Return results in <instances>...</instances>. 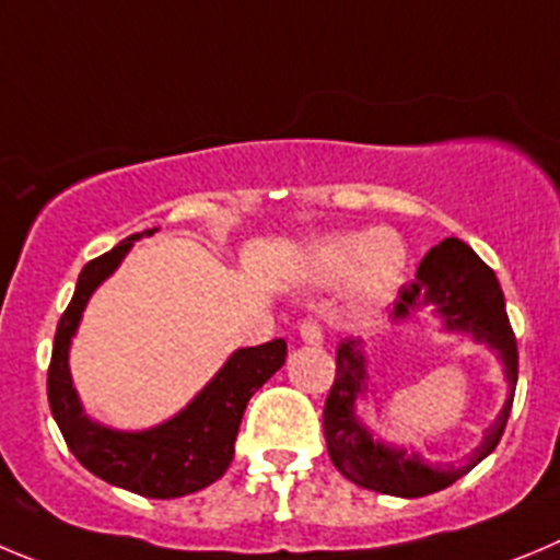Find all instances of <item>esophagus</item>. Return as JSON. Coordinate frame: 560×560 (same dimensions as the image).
Returning a JSON list of instances; mask_svg holds the SVG:
<instances>
[{
	"label": "esophagus",
	"mask_w": 560,
	"mask_h": 560,
	"mask_svg": "<svg viewBox=\"0 0 560 560\" xmlns=\"http://www.w3.org/2000/svg\"><path fill=\"white\" fill-rule=\"evenodd\" d=\"M298 334H301V339H304L306 345H323L320 323L304 320V323H301V326H298Z\"/></svg>",
	"instance_id": "34e87169"
}]
</instances>
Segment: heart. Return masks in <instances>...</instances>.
Listing matches in <instances>:
<instances>
[{
	"mask_svg": "<svg viewBox=\"0 0 560 560\" xmlns=\"http://www.w3.org/2000/svg\"><path fill=\"white\" fill-rule=\"evenodd\" d=\"M406 262L404 240L389 229H373L323 240L312 250V276L320 284L342 281L345 304L351 310H373L398 292Z\"/></svg>",
	"mask_w": 560,
	"mask_h": 560,
	"instance_id": "heart-1",
	"label": "heart"
}]
</instances>
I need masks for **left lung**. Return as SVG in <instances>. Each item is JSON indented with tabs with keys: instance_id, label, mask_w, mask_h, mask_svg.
Listing matches in <instances>:
<instances>
[{
	"instance_id": "obj_1",
	"label": "left lung",
	"mask_w": 560,
	"mask_h": 560,
	"mask_svg": "<svg viewBox=\"0 0 560 560\" xmlns=\"http://www.w3.org/2000/svg\"><path fill=\"white\" fill-rule=\"evenodd\" d=\"M425 306H433L447 331L469 334L475 342L489 345L498 353L509 378V400L498 422L486 431L480 447H475L467 462L447 464V467L431 464L420 453H409L406 447H392L373 439L368 425L359 420L357 404L368 395V359L362 351V339H342L337 345V378L323 409L328 456L348 480L392 498H425L439 489H447L475 464L483 462L503 436L514 404L516 373H520L516 337L505 315V298L498 276L458 237L442 240L422 256L415 279L400 287L392 320H406Z\"/></svg>"
}]
</instances>
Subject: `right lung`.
Segmentation results:
<instances>
[{
    "label": "right lung",
    "mask_w": 560,
    "mask_h": 560,
    "mask_svg": "<svg viewBox=\"0 0 560 560\" xmlns=\"http://www.w3.org/2000/svg\"><path fill=\"white\" fill-rule=\"evenodd\" d=\"M154 232L156 229H145L132 234L82 268L74 298L57 323L46 392H49L51 417L66 439L68 451L74 453L82 467L127 492L171 500L198 492L226 472L234 458V439L245 406L250 395L284 364L287 342L273 339L256 348L234 351L215 378L179 415L149 431H115L91 420L82 409L68 370L71 339L80 328L82 312L93 290L109 273H115L135 240L151 237Z\"/></svg>",
    "instance_id": "obj_1"
}]
</instances>
